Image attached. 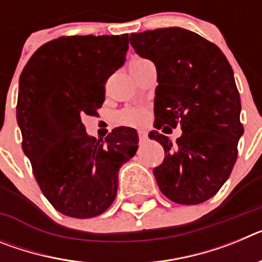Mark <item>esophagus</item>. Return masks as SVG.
I'll return each instance as SVG.
<instances>
[{"instance_id": "1", "label": "esophagus", "mask_w": 262, "mask_h": 262, "mask_svg": "<svg viewBox=\"0 0 262 262\" xmlns=\"http://www.w3.org/2000/svg\"><path fill=\"white\" fill-rule=\"evenodd\" d=\"M138 134H139V139H140V140H145V139H147V136H148V134H147V131H145V129H139Z\"/></svg>"}]
</instances>
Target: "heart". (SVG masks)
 <instances>
[{
    "mask_svg": "<svg viewBox=\"0 0 262 262\" xmlns=\"http://www.w3.org/2000/svg\"><path fill=\"white\" fill-rule=\"evenodd\" d=\"M119 118L122 123L135 124L139 123V122H142L143 118H144V114L140 110H128L122 113Z\"/></svg>",
    "mask_w": 262,
    "mask_h": 262,
    "instance_id": "b5f03b06",
    "label": "heart"
}]
</instances>
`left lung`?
I'll return each mask as SVG.
<instances>
[{
  "label": "left lung",
  "mask_w": 262,
  "mask_h": 262,
  "mask_svg": "<svg viewBox=\"0 0 262 262\" xmlns=\"http://www.w3.org/2000/svg\"><path fill=\"white\" fill-rule=\"evenodd\" d=\"M129 41L156 66L155 127L182 129L176 143L156 129L148 135L165 152L154 169L159 189L176 203L205 202L230 177L244 134L230 62L217 46L181 27L136 32Z\"/></svg>",
  "instance_id": "obj_1"
}]
</instances>
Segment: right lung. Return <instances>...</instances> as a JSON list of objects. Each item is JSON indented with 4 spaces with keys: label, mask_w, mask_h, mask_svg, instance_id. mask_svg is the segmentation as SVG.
<instances>
[{
    "label": "right lung",
    "mask_w": 262,
    "mask_h": 262,
    "mask_svg": "<svg viewBox=\"0 0 262 262\" xmlns=\"http://www.w3.org/2000/svg\"><path fill=\"white\" fill-rule=\"evenodd\" d=\"M128 35L62 36L35 51L19 77L17 122L40 190L72 217L102 214L114 202L119 168L135 156L136 129L105 139L86 134L84 115L105 101V81L126 61Z\"/></svg>",
    "instance_id": "obj_1"
}]
</instances>
